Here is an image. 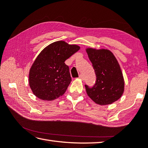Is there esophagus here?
<instances>
[{
	"label": "esophagus",
	"mask_w": 148,
	"mask_h": 148,
	"mask_svg": "<svg viewBox=\"0 0 148 148\" xmlns=\"http://www.w3.org/2000/svg\"><path fill=\"white\" fill-rule=\"evenodd\" d=\"M79 78H80V79H84L83 75V74H80L79 76Z\"/></svg>",
	"instance_id": "1"
}]
</instances>
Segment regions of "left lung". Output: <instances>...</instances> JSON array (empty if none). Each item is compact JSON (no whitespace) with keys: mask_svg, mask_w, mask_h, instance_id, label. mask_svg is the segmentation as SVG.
Here are the masks:
<instances>
[{"mask_svg":"<svg viewBox=\"0 0 148 148\" xmlns=\"http://www.w3.org/2000/svg\"><path fill=\"white\" fill-rule=\"evenodd\" d=\"M86 52L96 76L94 86L85 85L88 95L100 105H110L117 101L123 94L124 82L114 55L107 49H87Z\"/></svg>","mask_w":148,"mask_h":148,"instance_id":"obj_1","label":"left lung"}]
</instances>
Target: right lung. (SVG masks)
I'll list each match as a JSON object with an SVG mask.
<instances>
[{
  "label": "right lung",
  "instance_id": "right-lung-1",
  "mask_svg": "<svg viewBox=\"0 0 148 148\" xmlns=\"http://www.w3.org/2000/svg\"><path fill=\"white\" fill-rule=\"evenodd\" d=\"M79 49L77 45L58 41L39 54L29 76V86L37 97L53 101L63 95L72 80L69 67L65 62Z\"/></svg>",
  "mask_w": 148,
  "mask_h": 148
}]
</instances>
